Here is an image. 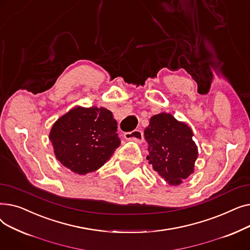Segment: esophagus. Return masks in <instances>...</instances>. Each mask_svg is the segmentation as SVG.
<instances>
[{"label":"esophagus","mask_w":250,"mask_h":250,"mask_svg":"<svg viewBox=\"0 0 250 250\" xmlns=\"http://www.w3.org/2000/svg\"><path fill=\"white\" fill-rule=\"evenodd\" d=\"M124 137L125 140L134 141L137 143H141L143 141V133L139 129H135L133 132H127L124 134Z\"/></svg>","instance_id":"34e87169"}]
</instances>
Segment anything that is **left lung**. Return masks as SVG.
Here are the masks:
<instances>
[{
  "mask_svg": "<svg viewBox=\"0 0 250 250\" xmlns=\"http://www.w3.org/2000/svg\"><path fill=\"white\" fill-rule=\"evenodd\" d=\"M144 136L148 143L147 160L169 185L178 186L193 173L199 152L187 124L162 112L150 118Z\"/></svg>",
  "mask_w": 250,
  "mask_h": 250,
  "instance_id": "8db88e82",
  "label": "left lung"
}]
</instances>
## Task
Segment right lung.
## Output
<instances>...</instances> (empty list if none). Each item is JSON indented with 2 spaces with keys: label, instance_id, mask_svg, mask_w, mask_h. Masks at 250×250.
Wrapping results in <instances>:
<instances>
[{
  "label": "right lung",
  "instance_id": "add662e5",
  "mask_svg": "<svg viewBox=\"0 0 250 250\" xmlns=\"http://www.w3.org/2000/svg\"><path fill=\"white\" fill-rule=\"evenodd\" d=\"M112 112L104 107L77 106L52 125L49 140L56 158L80 175L96 171L121 145Z\"/></svg>",
  "mask_w": 250,
  "mask_h": 250
}]
</instances>
